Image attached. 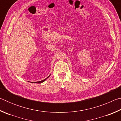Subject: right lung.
Listing matches in <instances>:
<instances>
[{"mask_svg":"<svg viewBox=\"0 0 121 121\" xmlns=\"http://www.w3.org/2000/svg\"><path fill=\"white\" fill-rule=\"evenodd\" d=\"M49 76H48V77H47L46 78H45V79H44V80H43V81H39V82H35V83H42L43 82H44L45 81L46 79L47 78H48V77H49Z\"/></svg>","mask_w":121,"mask_h":121,"instance_id":"1","label":"right lung"}]
</instances>
